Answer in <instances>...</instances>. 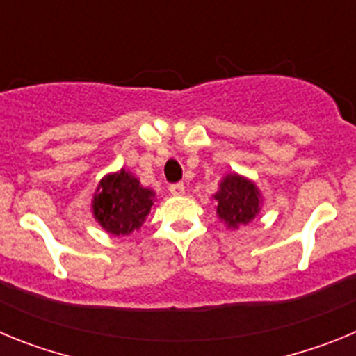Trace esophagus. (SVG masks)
<instances>
[{
    "mask_svg": "<svg viewBox=\"0 0 356 356\" xmlns=\"http://www.w3.org/2000/svg\"><path fill=\"white\" fill-rule=\"evenodd\" d=\"M169 191H171L172 196H184L185 194V185L184 184H175L169 187Z\"/></svg>",
    "mask_w": 356,
    "mask_h": 356,
    "instance_id": "1",
    "label": "esophagus"
}]
</instances>
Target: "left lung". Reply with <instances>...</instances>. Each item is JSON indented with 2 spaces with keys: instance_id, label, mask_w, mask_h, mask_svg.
Instances as JSON below:
<instances>
[{
  "instance_id": "8db88e82",
  "label": "left lung",
  "mask_w": 356,
  "mask_h": 356,
  "mask_svg": "<svg viewBox=\"0 0 356 356\" xmlns=\"http://www.w3.org/2000/svg\"><path fill=\"white\" fill-rule=\"evenodd\" d=\"M212 200L216 203L219 221L225 222L229 229L250 225L264 205V196L257 184L238 172H228L222 176Z\"/></svg>"
}]
</instances>
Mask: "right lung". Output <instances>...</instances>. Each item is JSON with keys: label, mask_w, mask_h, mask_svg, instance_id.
<instances>
[{"label": "right lung", "mask_w": 356, "mask_h": 356, "mask_svg": "<svg viewBox=\"0 0 356 356\" xmlns=\"http://www.w3.org/2000/svg\"><path fill=\"white\" fill-rule=\"evenodd\" d=\"M155 201L153 188L143 187L137 176L119 169L99 180L90 210L106 234L127 237L140 229Z\"/></svg>", "instance_id": "right-lung-1"}]
</instances>
